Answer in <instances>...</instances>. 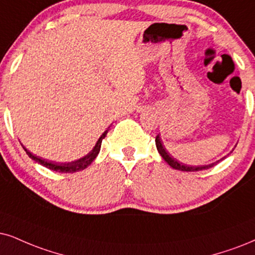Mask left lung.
I'll return each instance as SVG.
<instances>
[{
  "label": "left lung",
  "mask_w": 255,
  "mask_h": 255,
  "mask_svg": "<svg viewBox=\"0 0 255 255\" xmlns=\"http://www.w3.org/2000/svg\"><path fill=\"white\" fill-rule=\"evenodd\" d=\"M155 144H156V148L157 150H159L160 155L163 157V160L166 161L167 163L170 167H173L174 169H179V170H183V172H198V170H204V169H208L211 168V167H213L215 163H212V165H207V166H198V167H194V166H187V165H183L182 162H179L178 160L174 159L173 156H170L168 154V151L166 150V148L162 146V143H161V140H160V136L159 135H156L155 137Z\"/></svg>",
  "instance_id": "8db88e82"
}]
</instances>
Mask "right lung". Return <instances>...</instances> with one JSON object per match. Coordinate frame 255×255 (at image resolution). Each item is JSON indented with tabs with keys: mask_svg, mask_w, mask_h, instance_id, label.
Instances as JSON below:
<instances>
[{
	"mask_svg": "<svg viewBox=\"0 0 255 255\" xmlns=\"http://www.w3.org/2000/svg\"><path fill=\"white\" fill-rule=\"evenodd\" d=\"M107 133H108V130H106L105 133L102 134L101 136H100L98 142H96V144H95V147L93 148V150L90 151L89 154H87V155L83 156L82 159L73 161V162H68V163H57V162H53V161H47L44 159H41V157L33 155L30 151L25 149V147H23V146H22V147H23L25 153L28 154V156L30 157V159H33L34 161H36V162L40 163V165L47 167V168L54 170V172L74 173V172H79V170H83L85 168H87V167H88L90 163H92L93 161L95 160V157L98 156V154L100 151V148H101L102 140H104V138L106 137Z\"/></svg>",
	"mask_w": 255,
	"mask_h": 255,
	"instance_id": "right-lung-1",
	"label": "right lung"
}]
</instances>
